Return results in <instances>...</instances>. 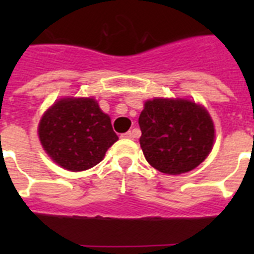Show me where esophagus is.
Segmentation results:
<instances>
[{"instance_id": "1", "label": "esophagus", "mask_w": 254, "mask_h": 254, "mask_svg": "<svg viewBox=\"0 0 254 254\" xmlns=\"http://www.w3.org/2000/svg\"><path fill=\"white\" fill-rule=\"evenodd\" d=\"M123 138H127V139H133L137 137V134H135V131L134 130H131V131H127V133H124L123 135H121Z\"/></svg>"}]
</instances>
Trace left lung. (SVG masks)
Returning a JSON list of instances; mask_svg holds the SVG:
<instances>
[{
	"label": "left lung",
	"instance_id": "1",
	"mask_svg": "<svg viewBox=\"0 0 254 254\" xmlns=\"http://www.w3.org/2000/svg\"><path fill=\"white\" fill-rule=\"evenodd\" d=\"M138 124L143 155L161 173H189L212 150V119L204 107L191 100H147Z\"/></svg>",
	"mask_w": 254,
	"mask_h": 254
}]
</instances>
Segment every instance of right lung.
<instances>
[{"mask_svg":"<svg viewBox=\"0 0 254 254\" xmlns=\"http://www.w3.org/2000/svg\"><path fill=\"white\" fill-rule=\"evenodd\" d=\"M38 134L50 158L69 171L96 166L119 139L109 116L92 97L57 101L41 119Z\"/></svg>","mask_w":254,"mask_h":254,"instance_id":"1","label":"right lung"}]
</instances>
